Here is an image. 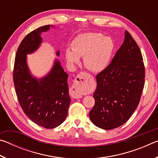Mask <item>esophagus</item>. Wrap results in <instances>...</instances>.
Listing matches in <instances>:
<instances>
[{"instance_id":"1","label":"esophagus","mask_w":158,"mask_h":158,"mask_svg":"<svg viewBox=\"0 0 158 158\" xmlns=\"http://www.w3.org/2000/svg\"><path fill=\"white\" fill-rule=\"evenodd\" d=\"M93 78L90 74L86 73H80L76 77L73 86L70 89V93L72 97L75 99L82 98V89L84 85L86 84L89 79Z\"/></svg>"}]
</instances>
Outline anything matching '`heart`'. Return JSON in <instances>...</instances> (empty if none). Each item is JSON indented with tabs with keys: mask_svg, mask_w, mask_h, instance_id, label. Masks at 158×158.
<instances>
[{
	"mask_svg": "<svg viewBox=\"0 0 158 158\" xmlns=\"http://www.w3.org/2000/svg\"><path fill=\"white\" fill-rule=\"evenodd\" d=\"M114 44L109 37L98 33H85L79 35L72 42V49L65 51L66 60L74 65L84 57V63L90 71L98 73L109 65Z\"/></svg>",
	"mask_w": 158,
	"mask_h": 158,
	"instance_id": "obj_1",
	"label": "heart"
}]
</instances>
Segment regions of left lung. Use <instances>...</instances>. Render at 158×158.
<instances>
[{
	"mask_svg": "<svg viewBox=\"0 0 158 158\" xmlns=\"http://www.w3.org/2000/svg\"><path fill=\"white\" fill-rule=\"evenodd\" d=\"M139 47L126 31L111 63L96 77L95 102L90 121L104 130L118 127L137 109L144 86L145 68Z\"/></svg>",
	"mask_w": 158,
	"mask_h": 158,
	"instance_id": "left-lung-1",
	"label": "left lung"
}]
</instances>
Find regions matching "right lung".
Returning <instances> with one entry per match:
<instances>
[{
	"label": "right lung",
	"instance_id": "right-lung-1",
	"mask_svg": "<svg viewBox=\"0 0 158 158\" xmlns=\"http://www.w3.org/2000/svg\"><path fill=\"white\" fill-rule=\"evenodd\" d=\"M51 27L54 26H42L23 38L17 49L13 72L16 94L23 112L35 123L47 129L56 127L65 121L71 102L68 74L59 60L56 58L49 73L40 79L31 74L27 64V54L38 49L42 33ZM59 55L57 51L56 56Z\"/></svg>",
	"mask_w": 158,
	"mask_h": 158
}]
</instances>
